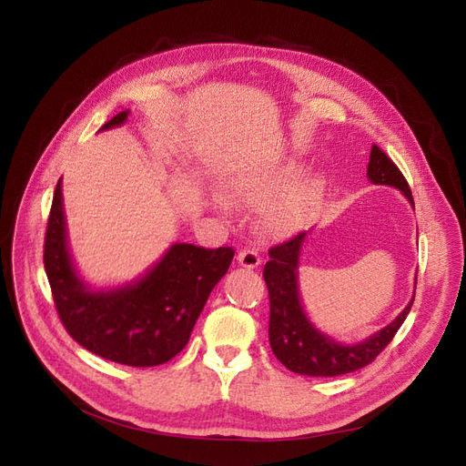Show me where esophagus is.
Here are the masks:
<instances>
[{
    "label": "esophagus",
    "instance_id": "obj_1",
    "mask_svg": "<svg viewBox=\"0 0 466 466\" xmlns=\"http://www.w3.org/2000/svg\"><path fill=\"white\" fill-rule=\"evenodd\" d=\"M237 260L243 268H248V270H255V268L260 266V255L255 248H241L237 255Z\"/></svg>",
    "mask_w": 466,
    "mask_h": 466
}]
</instances>
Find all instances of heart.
<instances>
[{
    "label": "heart",
    "mask_w": 466,
    "mask_h": 466,
    "mask_svg": "<svg viewBox=\"0 0 466 466\" xmlns=\"http://www.w3.org/2000/svg\"><path fill=\"white\" fill-rule=\"evenodd\" d=\"M299 171L301 165L293 159L247 167L225 178L223 190L233 202L260 206V228L266 235L286 237L303 229L315 218L327 190L320 175L305 173L299 177ZM214 206L221 211L231 208L218 194Z\"/></svg>",
    "instance_id": "obj_1"
}]
</instances>
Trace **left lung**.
<instances>
[{
	"mask_svg": "<svg viewBox=\"0 0 466 466\" xmlns=\"http://www.w3.org/2000/svg\"><path fill=\"white\" fill-rule=\"evenodd\" d=\"M368 178L373 185H387L399 188L408 202L414 206L410 187L400 173V168L392 163L389 155L373 144ZM307 231H301L289 241L279 243L268 250L270 260L264 266V281L270 295V327L268 338L274 356L293 373L309 377H336L351 373L370 365L402 327L406 315L410 313L412 301L404 311L385 329H380L368 340L354 346H344L332 340L330 336L317 330L307 319L298 289V264L301 245L305 243Z\"/></svg>",
	"mask_w": 466,
	"mask_h": 466,
	"instance_id": "8db88e82",
	"label": "left lung"
}]
</instances>
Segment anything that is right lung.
Instances as JSON below:
<instances>
[{"label":"right lung","mask_w":466,"mask_h":466,"mask_svg":"<svg viewBox=\"0 0 466 466\" xmlns=\"http://www.w3.org/2000/svg\"><path fill=\"white\" fill-rule=\"evenodd\" d=\"M128 118V110L103 130ZM235 257L231 247L204 248L177 243L136 284L91 291L77 278L67 252L62 178L54 190L45 237V270L56 311L77 344L105 360L153 368L173 360L188 344L211 289Z\"/></svg>","instance_id":"1"}]
</instances>
